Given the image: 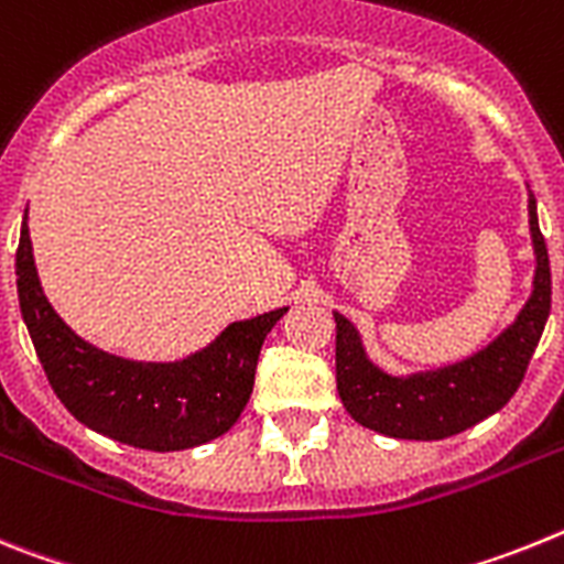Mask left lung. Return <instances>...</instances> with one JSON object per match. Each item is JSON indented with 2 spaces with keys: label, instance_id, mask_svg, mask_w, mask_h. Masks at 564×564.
<instances>
[{
  "label": "left lung",
  "instance_id": "8db88e82",
  "mask_svg": "<svg viewBox=\"0 0 564 564\" xmlns=\"http://www.w3.org/2000/svg\"><path fill=\"white\" fill-rule=\"evenodd\" d=\"M528 215L536 252L531 301L511 329L463 364L414 377L386 375L366 357L355 326L335 312L337 394L357 423L386 437L443 440L471 429L513 398L551 312V263L533 195Z\"/></svg>",
  "mask_w": 564,
  "mask_h": 564
}]
</instances>
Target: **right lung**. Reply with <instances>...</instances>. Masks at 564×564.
<instances>
[{"instance_id": "right-lung-1", "label": "right lung", "mask_w": 564, "mask_h": 564, "mask_svg": "<svg viewBox=\"0 0 564 564\" xmlns=\"http://www.w3.org/2000/svg\"><path fill=\"white\" fill-rule=\"evenodd\" d=\"M22 317L47 383L78 423L147 452H181L221 437L249 403L263 337L286 306L232 323L209 349L181 364H133L73 335L39 286L31 235L17 249Z\"/></svg>"}]
</instances>
